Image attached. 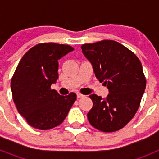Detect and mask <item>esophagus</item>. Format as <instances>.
Wrapping results in <instances>:
<instances>
[{"label": "esophagus", "instance_id": "1", "mask_svg": "<svg viewBox=\"0 0 159 159\" xmlns=\"http://www.w3.org/2000/svg\"><path fill=\"white\" fill-rule=\"evenodd\" d=\"M76 95H77V98H79V99H80V98H83V97H84V95L80 93H77Z\"/></svg>", "mask_w": 159, "mask_h": 159}]
</instances>
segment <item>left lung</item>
I'll use <instances>...</instances> for the list:
<instances>
[{
    "label": "left lung",
    "mask_w": 159,
    "mask_h": 159,
    "mask_svg": "<svg viewBox=\"0 0 159 159\" xmlns=\"http://www.w3.org/2000/svg\"><path fill=\"white\" fill-rule=\"evenodd\" d=\"M81 48L95 77L109 90L103 99L95 94L89 95L93 107L88 113V121L101 131L120 130L134 117L145 91L141 62L128 48L114 40L85 43Z\"/></svg>",
    "instance_id": "obj_1"
}]
</instances>
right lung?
Listing matches in <instances>:
<instances>
[{
    "label": "right lung",
    "instance_id": "right-lung-1",
    "mask_svg": "<svg viewBox=\"0 0 159 159\" xmlns=\"http://www.w3.org/2000/svg\"><path fill=\"white\" fill-rule=\"evenodd\" d=\"M74 50L56 43L32 47L18 64L11 80L17 111L31 127L49 130L62 123L76 99L75 93L60 95L51 89L58 79V60Z\"/></svg>",
    "mask_w": 159,
    "mask_h": 159
}]
</instances>
